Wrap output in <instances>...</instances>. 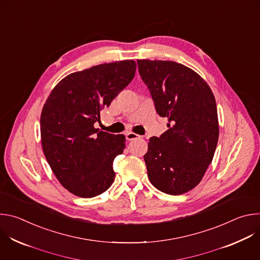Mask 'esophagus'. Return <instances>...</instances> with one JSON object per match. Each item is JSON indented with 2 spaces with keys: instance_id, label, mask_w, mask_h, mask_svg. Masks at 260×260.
<instances>
[{
  "instance_id": "1",
  "label": "esophagus",
  "mask_w": 260,
  "mask_h": 260,
  "mask_svg": "<svg viewBox=\"0 0 260 260\" xmlns=\"http://www.w3.org/2000/svg\"><path fill=\"white\" fill-rule=\"evenodd\" d=\"M125 138H126L127 141H133V140L141 138V136H139V135H137L135 133H132V132H127V133H125Z\"/></svg>"
}]
</instances>
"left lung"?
Instances as JSON below:
<instances>
[{
	"mask_svg": "<svg viewBox=\"0 0 260 260\" xmlns=\"http://www.w3.org/2000/svg\"><path fill=\"white\" fill-rule=\"evenodd\" d=\"M142 80L169 129L152 137L144 155L153 186L172 196L193 189L212 162L219 137L217 107L207 82L171 60L138 59Z\"/></svg>",
	"mask_w": 260,
	"mask_h": 260,
	"instance_id": "1",
	"label": "left lung"
}]
</instances>
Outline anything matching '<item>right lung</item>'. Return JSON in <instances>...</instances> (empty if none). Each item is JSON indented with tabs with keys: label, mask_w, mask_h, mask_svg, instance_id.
<instances>
[{
	"label": "right lung",
	"mask_w": 260,
	"mask_h": 260,
	"mask_svg": "<svg viewBox=\"0 0 260 260\" xmlns=\"http://www.w3.org/2000/svg\"><path fill=\"white\" fill-rule=\"evenodd\" d=\"M135 60L102 63L72 73L50 92L41 113L44 155L62 186L80 198L105 192L114 182V158L125 137L93 126L135 77Z\"/></svg>",
	"instance_id": "add662e5"
}]
</instances>
